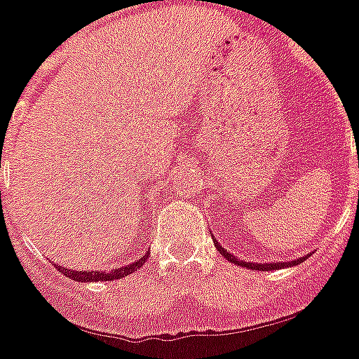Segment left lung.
Instances as JSON below:
<instances>
[{
  "label": "left lung",
  "instance_id": "1",
  "mask_svg": "<svg viewBox=\"0 0 359 359\" xmlns=\"http://www.w3.org/2000/svg\"><path fill=\"white\" fill-rule=\"evenodd\" d=\"M215 242V246H217V252L221 256L229 257V262H233V264H238V265H244V267H248V269H254V271H275V269H280V267H288V265H298L302 264V259H294L290 264H246V262H241V259H236L233 254H229L223 246H219L217 241ZM306 259V257H304Z\"/></svg>",
  "mask_w": 359,
  "mask_h": 359
}]
</instances>
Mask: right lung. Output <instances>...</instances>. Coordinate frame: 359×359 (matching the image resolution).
<instances>
[{"label": "right lung", "mask_w": 359, "mask_h": 359, "mask_svg": "<svg viewBox=\"0 0 359 359\" xmlns=\"http://www.w3.org/2000/svg\"><path fill=\"white\" fill-rule=\"evenodd\" d=\"M148 256L140 257L138 262H134L130 265H125L121 269H111V271H74L69 269V267H61L57 265L59 273H63L65 277L73 278V280H79V283H97V280H115V278H123L126 275H130L133 271H138L142 265L146 264Z\"/></svg>", "instance_id": "obj_1"}]
</instances>
